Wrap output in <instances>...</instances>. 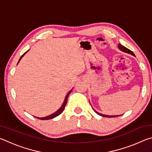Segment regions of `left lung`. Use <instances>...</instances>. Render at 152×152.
I'll return each mask as SVG.
<instances>
[{
    "label": "left lung",
    "instance_id": "obj_1",
    "mask_svg": "<svg viewBox=\"0 0 152 152\" xmlns=\"http://www.w3.org/2000/svg\"><path fill=\"white\" fill-rule=\"evenodd\" d=\"M118 47H119V50H121L122 51H123V52H125V53H129V54H131V55L135 56V54H134V53H133V52L132 51H131L130 50H129V49H127V48H125V46L122 45L121 44H119V45H118ZM94 110L97 113L98 115H101V116H102V117H115L120 116V115H103V114H101V113H99L96 112L94 109Z\"/></svg>",
    "mask_w": 152,
    "mask_h": 152
}]
</instances>
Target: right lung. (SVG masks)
Segmentation results:
<instances>
[{
	"instance_id": "obj_1",
	"label": "right lung",
	"mask_w": 152,
	"mask_h": 152,
	"mask_svg": "<svg viewBox=\"0 0 152 152\" xmlns=\"http://www.w3.org/2000/svg\"><path fill=\"white\" fill-rule=\"evenodd\" d=\"M28 51H29V50H28ZM28 51H27L26 52L24 53L23 54V55L21 56V57L20 58L19 60V61H18L17 64H19V62L20 61V60H21V58H22L23 57L24 55L25 54V53H26ZM72 90H71L70 91H69V92H68V93L67 94V95L66 96L65 99H64V102H63L62 105H61V107L60 108V109H59L57 110V111H56L54 113H53V114H51V115H48V116H47V117H35V118H37V119H41V120H48V119H53V118H54V117H56L58 116V115H60L61 114V113L63 112V110H64V108H65V106H66V104H67V101H68V96H69V94H70V92H72Z\"/></svg>"
}]
</instances>
